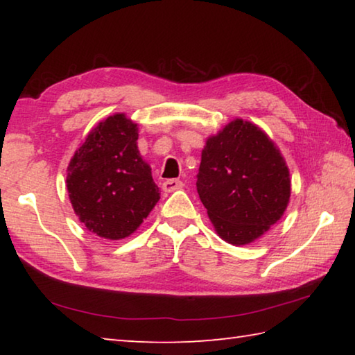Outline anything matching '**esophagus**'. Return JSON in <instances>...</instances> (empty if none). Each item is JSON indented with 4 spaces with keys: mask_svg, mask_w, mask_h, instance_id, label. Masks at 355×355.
Masks as SVG:
<instances>
[{
    "mask_svg": "<svg viewBox=\"0 0 355 355\" xmlns=\"http://www.w3.org/2000/svg\"><path fill=\"white\" fill-rule=\"evenodd\" d=\"M183 188V182H180V180H166V182L163 183V191L164 192H173L177 189H182Z\"/></svg>",
    "mask_w": 355,
    "mask_h": 355,
    "instance_id": "esophagus-1",
    "label": "esophagus"
}]
</instances>
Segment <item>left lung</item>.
I'll list each match as a JSON object with an SVG mask.
<instances>
[{
	"mask_svg": "<svg viewBox=\"0 0 355 355\" xmlns=\"http://www.w3.org/2000/svg\"><path fill=\"white\" fill-rule=\"evenodd\" d=\"M197 192L224 241L244 245L264 235L290 202V171L257 125L235 119L207 139Z\"/></svg>",
	"mask_w": 355,
	"mask_h": 355,
	"instance_id": "1",
	"label": "left lung"
}]
</instances>
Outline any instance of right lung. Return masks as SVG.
Listing matches in <instances>:
<instances>
[{
    "mask_svg": "<svg viewBox=\"0 0 355 355\" xmlns=\"http://www.w3.org/2000/svg\"><path fill=\"white\" fill-rule=\"evenodd\" d=\"M137 125L114 114L100 122L76 150L67 169V191L75 213L89 232L122 239L137 230L159 188L137 150Z\"/></svg>",
    "mask_w": 355,
    "mask_h": 355,
    "instance_id": "add662e5",
    "label": "right lung"
}]
</instances>
